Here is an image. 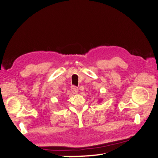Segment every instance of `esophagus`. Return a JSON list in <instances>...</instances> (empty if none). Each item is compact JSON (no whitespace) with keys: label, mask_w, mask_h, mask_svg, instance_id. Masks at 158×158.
<instances>
[{"label":"esophagus","mask_w":158,"mask_h":158,"mask_svg":"<svg viewBox=\"0 0 158 158\" xmlns=\"http://www.w3.org/2000/svg\"><path fill=\"white\" fill-rule=\"evenodd\" d=\"M70 90H71V92L74 94H77V92H78V88H77V87H75V86H74V85L71 87Z\"/></svg>","instance_id":"1"}]
</instances>
